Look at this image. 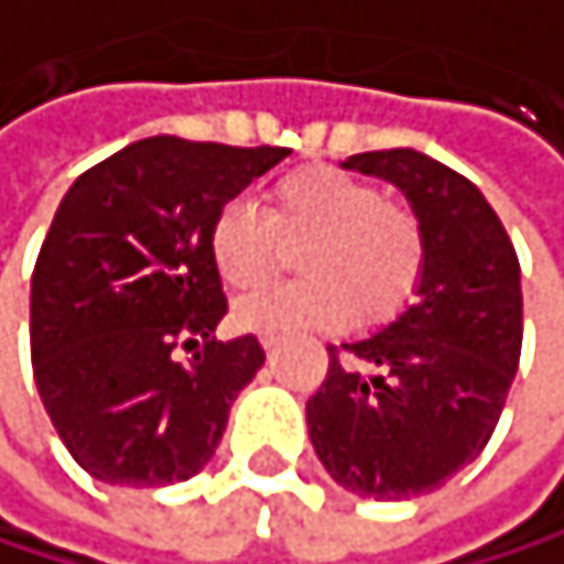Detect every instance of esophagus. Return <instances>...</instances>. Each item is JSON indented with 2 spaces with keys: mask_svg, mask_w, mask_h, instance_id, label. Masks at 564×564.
I'll use <instances>...</instances> for the list:
<instances>
[{
  "mask_svg": "<svg viewBox=\"0 0 564 564\" xmlns=\"http://www.w3.org/2000/svg\"><path fill=\"white\" fill-rule=\"evenodd\" d=\"M259 343H263V350H267V354H273L276 346H280V336H263V339H259Z\"/></svg>",
  "mask_w": 564,
  "mask_h": 564,
  "instance_id": "esophagus-1",
  "label": "esophagus"
}]
</instances>
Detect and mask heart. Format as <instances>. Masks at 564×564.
Instances as JSON below:
<instances>
[{
    "label": "heart",
    "mask_w": 564,
    "mask_h": 564,
    "mask_svg": "<svg viewBox=\"0 0 564 564\" xmlns=\"http://www.w3.org/2000/svg\"><path fill=\"white\" fill-rule=\"evenodd\" d=\"M284 242L305 280L267 288L235 308L242 329L284 336L305 325H339L346 315L384 322L420 288L426 239L420 218L381 189L333 165H305L267 189V214L249 200L214 210L207 256L225 288L252 291L284 263Z\"/></svg>",
    "instance_id": "b5f03b06"
}]
</instances>
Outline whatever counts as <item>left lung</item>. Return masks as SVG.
<instances>
[{
  "label": "left lung",
  "mask_w": 564,
  "mask_h": 564,
  "mask_svg": "<svg viewBox=\"0 0 564 564\" xmlns=\"http://www.w3.org/2000/svg\"><path fill=\"white\" fill-rule=\"evenodd\" d=\"M343 169L399 186L426 239L415 301L384 329L329 346L308 399L315 454L343 489L412 499L486 451L520 364V259L481 189L412 149Z\"/></svg>",
  "instance_id": "1"
}]
</instances>
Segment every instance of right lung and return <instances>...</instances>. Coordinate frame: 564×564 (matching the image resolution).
Returning a JSON list of instances; mask_svg holds the SVG:
<instances>
[{
	"instance_id": "add662e5",
	"label": "right lung",
	"mask_w": 564,
	"mask_h": 564,
	"mask_svg": "<svg viewBox=\"0 0 564 564\" xmlns=\"http://www.w3.org/2000/svg\"><path fill=\"white\" fill-rule=\"evenodd\" d=\"M288 155L159 134L68 186L30 280V360L54 430L93 478L159 489L218 451L267 354L256 336H214L228 301L207 228ZM180 349L195 354L180 361Z\"/></svg>"
}]
</instances>
